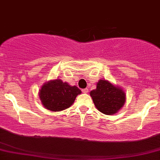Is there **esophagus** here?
<instances>
[{
    "label": "esophagus",
    "instance_id": "34e87169",
    "mask_svg": "<svg viewBox=\"0 0 160 160\" xmlns=\"http://www.w3.org/2000/svg\"><path fill=\"white\" fill-rule=\"evenodd\" d=\"M88 91H89V90L87 88L83 89V90H82V92H83V93H88Z\"/></svg>",
    "mask_w": 160,
    "mask_h": 160
}]
</instances>
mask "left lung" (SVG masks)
Instances as JSON below:
<instances>
[{
  "label": "left lung",
  "instance_id": "obj_1",
  "mask_svg": "<svg viewBox=\"0 0 160 160\" xmlns=\"http://www.w3.org/2000/svg\"><path fill=\"white\" fill-rule=\"evenodd\" d=\"M90 94L97 110L106 115L117 113L126 101L125 92L120 87L102 79L99 80L97 89L92 90Z\"/></svg>",
  "mask_w": 160,
  "mask_h": 160
}]
</instances>
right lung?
<instances>
[{"instance_id":"right-lung-1","label":"right lung","mask_w":160,"mask_h":160,"mask_svg":"<svg viewBox=\"0 0 160 160\" xmlns=\"http://www.w3.org/2000/svg\"><path fill=\"white\" fill-rule=\"evenodd\" d=\"M81 90L69 85L60 79L50 80L41 87L39 97L43 107L50 111H61L69 108Z\"/></svg>"}]
</instances>
